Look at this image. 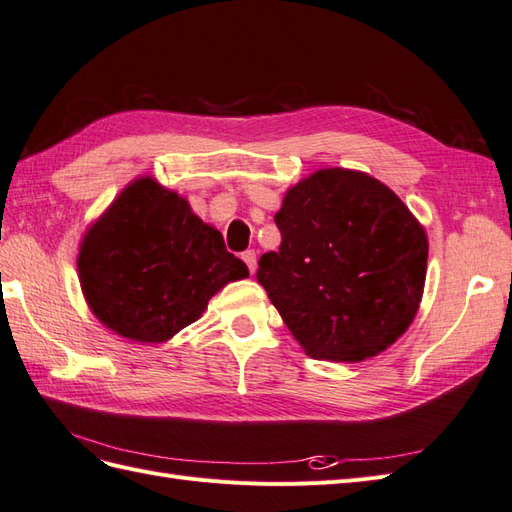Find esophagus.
<instances>
[{
  "label": "esophagus",
  "mask_w": 512,
  "mask_h": 512,
  "mask_svg": "<svg viewBox=\"0 0 512 512\" xmlns=\"http://www.w3.org/2000/svg\"><path fill=\"white\" fill-rule=\"evenodd\" d=\"M242 261L246 264V268H248V272H255V268H257V255H255V251L253 248H248V251H244L242 253Z\"/></svg>",
  "instance_id": "34e87169"
}]
</instances>
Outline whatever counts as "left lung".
I'll use <instances>...</instances> for the list:
<instances>
[{"mask_svg":"<svg viewBox=\"0 0 512 512\" xmlns=\"http://www.w3.org/2000/svg\"><path fill=\"white\" fill-rule=\"evenodd\" d=\"M279 251L261 255L257 281L304 352L360 362L412 324L429 244L405 203L367 173L324 169L285 195Z\"/></svg>","mask_w":512,"mask_h":512,"instance_id":"obj_1","label":"left lung"}]
</instances>
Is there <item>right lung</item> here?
<instances>
[{"mask_svg":"<svg viewBox=\"0 0 512 512\" xmlns=\"http://www.w3.org/2000/svg\"><path fill=\"white\" fill-rule=\"evenodd\" d=\"M79 276L102 324L130 341L160 343L197 321L248 268L186 199L141 178L87 231Z\"/></svg>","mask_w":512,"mask_h":512,"instance_id":"1","label":"right lung"}]
</instances>
